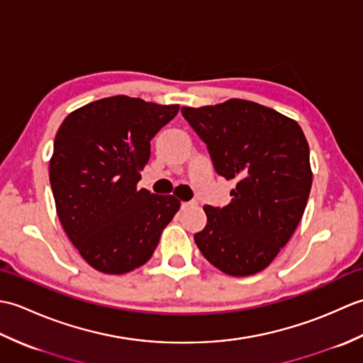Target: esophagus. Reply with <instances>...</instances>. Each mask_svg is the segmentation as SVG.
Returning <instances> with one entry per match:
<instances>
[{
	"label": "esophagus",
	"mask_w": 363,
	"mask_h": 363,
	"mask_svg": "<svg viewBox=\"0 0 363 363\" xmlns=\"http://www.w3.org/2000/svg\"><path fill=\"white\" fill-rule=\"evenodd\" d=\"M195 206H198L196 201H182V203H181L182 209H189V207H195Z\"/></svg>",
	"instance_id": "obj_1"
}]
</instances>
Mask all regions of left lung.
Returning <instances> with one entry per match:
<instances>
[{
  "mask_svg": "<svg viewBox=\"0 0 363 363\" xmlns=\"http://www.w3.org/2000/svg\"><path fill=\"white\" fill-rule=\"evenodd\" d=\"M181 112L209 148L217 173L237 182L228 206H204L207 225L195 243L220 272L256 274L287 245L309 199L312 168L303 129L238 98Z\"/></svg>",
  "mask_w": 363,
  "mask_h": 363,
  "instance_id": "8db88e82",
  "label": "left lung"
}]
</instances>
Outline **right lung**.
Segmentation results:
<instances>
[{
  "label": "right lung",
  "instance_id": "add662e5",
  "mask_svg": "<svg viewBox=\"0 0 363 363\" xmlns=\"http://www.w3.org/2000/svg\"><path fill=\"white\" fill-rule=\"evenodd\" d=\"M179 104L117 95L67 115L50 159V184L65 234L96 272L125 274L146 264L179 211L173 195L137 189L151 138Z\"/></svg>",
  "mask_w": 363,
  "mask_h": 363
}]
</instances>
